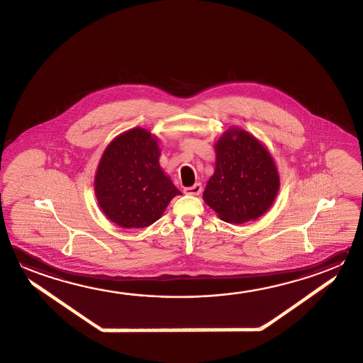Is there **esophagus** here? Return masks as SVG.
<instances>
[{"mask_svg": "<svg viewBox=\"0 0 363 363\" xmlns=\"http://www.w3.org/2000/svg\"><path fill=\"white\" fill-rule=\"evenodd\" d=\"M201 191H202V185L199 183H196V184L188 186L184 189L185 194H188V196H199Z\"/></svg>", "mask_w": 363, "mask_h": 363, "instance_id": "34e87169", "label": "esophagus"}]
</instances>
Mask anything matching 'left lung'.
I'll return each mask as SVG.
<instances>
[{
	"instance_id": "obj_1",
	"label": "left lung",
	"mask_w": 363,
	"mask_h": 363,
	"mask_svg": "<svg viewBox=\"0 0 363 363\" xmlns=\"http://www.w3.org/2000/svg\"><path fill=\"white\" fill-rule=\"evenodd\" d=\"M215 172L203 199L225 223L243 224L264 215L277 199L280 177L266 145L251 133L229 128L215 142Z\"/></svg>"
}]
</instances>
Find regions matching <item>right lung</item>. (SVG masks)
<instances>
[{
    "label": "right lung",
    "instance_id": "right-lung-1",
    "mask_svg": "<svg viewBox=\"0 0 363 363\" xmlns=\"http://www.w3.org/2000/svg\"><path fill=\"white\" fill-rule=\"evenodd\" d=\"M158 138L133 128L112 139L99 160L94 194L102 212L124 229H142L162 216L182 194L160 166Z\"/></svg>",
    "mask_w": 363,
    "mask_h": 363
}]
</instances>
